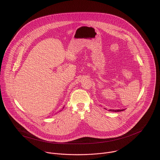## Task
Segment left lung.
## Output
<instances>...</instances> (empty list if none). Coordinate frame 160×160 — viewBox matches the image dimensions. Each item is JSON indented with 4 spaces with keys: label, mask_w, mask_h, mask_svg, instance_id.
Returning <instances> with one entry per match:
<instances>
[{
    "label": "left lung",
    "mask_w": 160,
    "mask_h": 160,
    "mask_svg": "<svg viewBox=\"0 0 160 160\" xmlns=\"http://www.w3.org/2000/svg\"><path fill=\"white\" fill-rule=\"evenodd\" d=\"M104 109H106V108H104ZM124 109H109V111H113V112H119V111H122Z\"/></svg>",
    "instance_id": "8db88e82"
}]
</instances>
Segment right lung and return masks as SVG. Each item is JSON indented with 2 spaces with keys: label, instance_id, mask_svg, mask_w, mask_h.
I'll return each mask as SVG.
<instances>
[{
  "label": "right lung",
  "instance_id": "add662e5",
  "mask_svg": "<svg viewBox=\"0 0 160 160\" xmlns=\"http://www.w3.org/2000/svg\"><path fill=\"white\" fill-rule=\"evenodd\" d=\"M64 108V107H63V108Z\"/></svg>",
  "mask_w": 160,
  "mask_h": 160
}]
</instances>
